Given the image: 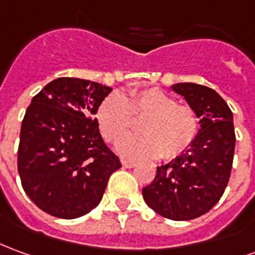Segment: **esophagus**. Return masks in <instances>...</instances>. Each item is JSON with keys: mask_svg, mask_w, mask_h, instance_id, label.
I'll list each match as a JSON object with an SVG mask.
<instances>
[{"mask_svg": "<svg viewBox=\"0 0 255 255\" xmlns=\"http://www.w3.org/2000/svg\"><path fill=\"white\" fill-rule=\"evenodd\" d=\"M122 164L124 168H133V167L136 165V163H135V161H131V160H126V158H123Z\"/></svg>", "mask_w": 255, "mask_h": 255, "instance_id": "34e87169", "label": "esophagus"}]
</instances>
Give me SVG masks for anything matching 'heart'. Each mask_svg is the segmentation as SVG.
I'll return each mask as SVG.
<instances>
[{
	"mask_svg": "<svg viewBox=\"0 0 255 255\" xmlns=\"http://www.w3.org/2000/svg\"><path fill=\"white\" fill-rule=\"evenodd\" d=\"M95 117L102 136L110 143L129 132L134 120L144 119L140 134L126 137L116 146L123 157L131 160L179 157L200 131L195 110L179 105L177 98L160 88L129 91L126 95L112 92L98 105Z\"/></svg>",
	"mask_w": 255,
	"mask_h": 255,
	"instance_id": "b5f03b06",
	"label": "heart"
}]
</instances>
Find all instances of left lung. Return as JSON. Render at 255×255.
Wrapping results in <instances>:
<instances>
[{"instance_id": "left-lung-1", "label": "left lung", "mask_w": 255, "mask_h": 255, "mask_svg": "<svg viewBox=\"0 0 255 255\" xmlns=\"http://www.w3.org/2000/svg\"><path fill=\"white\" fill-rule=\"evenodd\" d=\"M172 90L182 95L200 119L195 143L168 164L157 167L150 185L142 189L149 207L172 221H188L206 214L224 195L235 153L233 115L214 90L178 83Z\"/></svg>"}]
</instances>
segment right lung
I'll return each instance as SVG.
<instances>
[{
    "instance_id": "right-lung-1",
    "label": "right lung",
    "mask_w": 255,
    "mask_h": 255,
    "mask_svg": "<svg viewBox=\"0 0 255 255\" xmlns=\"http://www.w3.org/2000/svg\"><path fill=\"white\" fill-rule=\"evenodd\" d=\"M110 87L60 77L33 98L22 122L17 171L26 195L48 214L73 220L102 199L120 158L105 145L94 115Z\"/></svg>"
}]
</instances>
